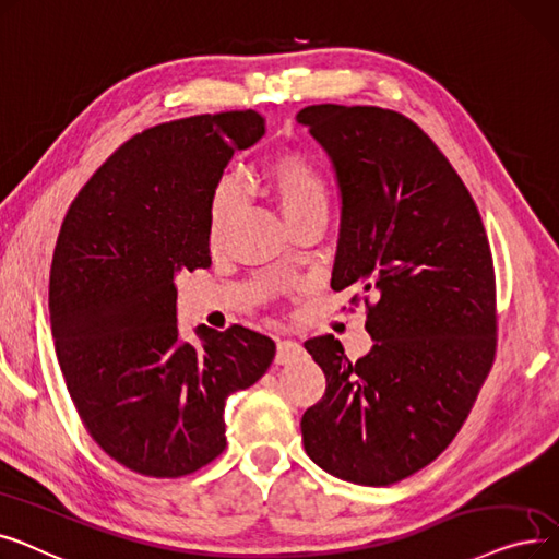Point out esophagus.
<instances>
[{"mask_svg":"<svg viewBox=\"0 0 559 559\" xmlns=\"http://www.w3.org/2000/svg\"><path fill=\"white\" fill-rule=\"evenodd\" d=\"M300 355H302V345H300V343L290 341V338H282V341H277L275 364L286 366V364H290V361H296Z\"/></svg>","mask_w":559,"mask_h":559,"instance_id":"obj_1","label":"esophagus"}]
</instances>
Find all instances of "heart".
I'll return each mask as SVG.
<instances>
[{
	"label": "heart",
	"mask_w": 559,
	"mask_h": 559,
	"mask_svg": "<svg viewBox=\"0 0 559 559\" xmlns=\"http://www.w3.org/2000/svg\"><path fill=\"white\" fill-rule=\"evenodd\" d=\"M265 191L277 202L288 225H296L309 216L323 214L330 209V191L325 177L300 154H277L263 168ZM236 214V193L231 183H221L209 200V246L218 248L225 231Z\"/></svg>",
	"instance_id": "b5f03b06"
}]
</instances>
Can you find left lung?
<instances>
[{"instance_id": "1", "label": "left lung", "mask_w": 559, "mask_h": 559, "mask_svg": "<svg viewBox=\"0 0 559 559\" xmlns=\"http://www.w3.org/2000/svg\"><path fill=\"white\" fill-rule=\"evenodd\" d=\"M298 122L338 186L332 288L378 300L366 313L376 343L355 364L332 334L305 341L328 389L302 414V443L341 480L386 487L443 453L489 376L491 250L464 181L403 114L313 104Z\"/></svg>"}]
</instances>
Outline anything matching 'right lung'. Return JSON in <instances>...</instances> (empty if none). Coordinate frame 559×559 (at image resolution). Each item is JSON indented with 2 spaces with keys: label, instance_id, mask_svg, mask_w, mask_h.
<instances>
[{
  "label": "right lung",
  "instance_id": "1",
  "mask_svg": "<svg viewBox=\"0 0 559 559\" xmlns=\"http://www.w3.org/2000/svg\"><path fill=\"white\" fill-rule=\"evenodd\" d=\"M248 111L156 124L127 141L70 204L49 273V323L72 403L106 455L150 477L189 475L225 450V401L252 386L275 341L234 325L179 336L177 275L209 269V200Z\"/></svg>",
  "mask_w": 559,
  "mask_h": 559
}]
</instances>
